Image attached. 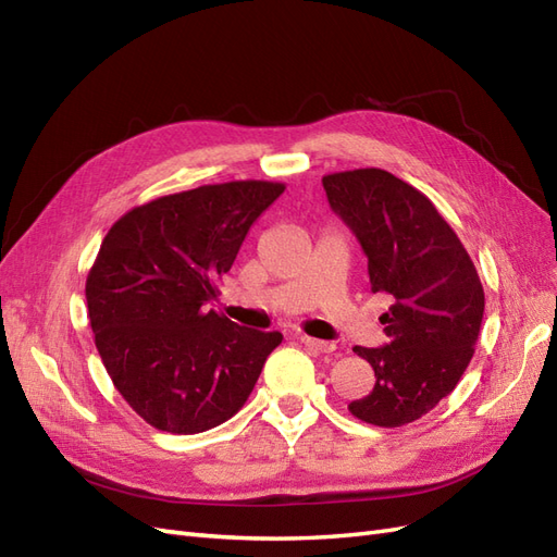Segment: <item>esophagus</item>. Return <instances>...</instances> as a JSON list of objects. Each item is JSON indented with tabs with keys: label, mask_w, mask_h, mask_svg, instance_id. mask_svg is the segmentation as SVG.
Masks as SVG:
<instances>
[{
	"label": "esophagus",
	"mask_w": 557,
	"mask_h": 557,
	"mask_svg": "<svg viewBox=\"0 0 557 557\" xmlns=\"http://www.w3.org/2000/svg\"><path fill=\"white\" fill-rule=\"evenodd\" d=\"M299 342L305 344L309 350H313V352H332L334 350V344L313 339V336H307V334H299Z\"/></svg>",
	"instance_id": "esophagus-1"
}]
</instances>
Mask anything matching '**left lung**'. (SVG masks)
I'll return each mask as SVG.
<instances>
[{"instance_id": "8db88e82", "label": "left lung", "mask_w": 557, "mask_h": 557, "mask_svg": "<svg viewBox=\"0 0 557 557\" xmlns=\"http://www.w3.org/2000/svg\"><path fill=\"white\" fill-rule=\"evenodd\" d=\"M330 207L356 234L372 293L393 297L387 344L352 350L374 369V391L348 404L358 420L401 428L453 393L474 356L485 295L458 234L413 185L376 166L323 176Z\"/></svg>"}]
</instances>
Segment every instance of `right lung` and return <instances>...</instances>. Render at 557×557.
<instances>
[{
	"label": "right lung",
	"instance_id": "add662e5",
	"mask_svg": "<svg viewBox=\"0 0 557 557\" xmlns=\"http://www.w3.org/2000/svg\"><path fill=\"white\" fill-rule=\"evenodd\" d=\"M283 190L274 181L199 185L129 209L107 232L86 281L95 346L115 391L156 430L225 423L283 342L207 307Z\"/></svg>",
	"mask_w": 557,
	"mask_h": 557
}]
</instances>
